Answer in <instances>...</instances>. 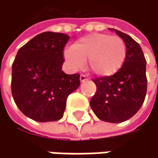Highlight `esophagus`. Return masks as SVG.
<instances>
[{
	"mask_svg": "<svg viewBox=\"0 0 158 158\" xmlns=\"http://www.w3.org/2000/svg\"><path fill=\"white\" fill-rule=\"evenodd\" d=\"M80 81H81V82H84L85 81H87L86 76H85V75H81V77H80Z\"/></svg>",
	"mask_w": 158,
	"mask_h": 158,
	"instance_id": "1",
	"label": "esophagus"
}]
</instances>
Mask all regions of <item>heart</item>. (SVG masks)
<instances>
[{"label": "heart", "instance_id": "obj_1", "mask_svg": "<svg viewBox=\"0 0 158 158\" xmlns=\"http://www.w3.org/2000/svg\"><path fill=\"white\" fill-rule=\"evenodd\" d=\"M64 57L72 70L81 68L87 60V67L94 75L106 77L122 68L127 58V46L118 36L94 33L77 40L71 48H66Z\"/></svg>", "mask_w": 158, "mask_h": 158}]
</instances>
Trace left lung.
<instances>
[{"instance_id": "8db88e82", "label": "left lung", "mask_w": 158, "mask_h": 158, "mask_svg": "<svg viewBox=\"0 0 158 158\" xmlns=\"http://www.w3.org/2000/svg\"><path fill=\"white\" fill-rule=\"evenodd\" d=\"M110 29L125 41L127 58L115 75L94 78L97 90L90 105L101 120L120 123L132 118L143 104L147 89L146 61L141 46L131 36Z\"/></svg>"}]
</instances>
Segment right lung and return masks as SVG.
<instances>
[{
  "mask_svg": "<svg viewBox=\"0 0 158 158\" xmlns=\"http://www.w3.org/2000/svg\"><path fill=\"white\" fill-rule=\"evenodd\" d=\"M64 33L43 32L22 46L12 65V94L20 111L38 122L63 118L67 96L81 84L80 75L62 70Z\"/></svg>",
  "mask_w": 158,
  "mask_h": 158,
  "instance_id": "right-lung-1",
  "label": "right lung"
}]
</instances>
